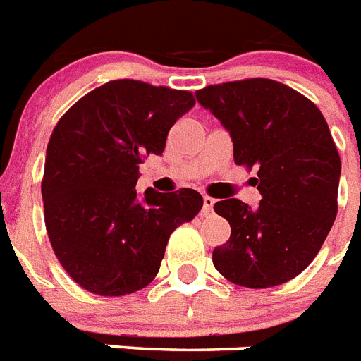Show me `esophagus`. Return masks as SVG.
I'll return each instance as SVG.
<instances>
[{"instance_id": "esophagus-1", "label": "esophagus", "mask_w": 361, "mask_h": 361, "mask_svg": "<svg viewBox=\"0 0 361 361\" xmlns=\"http://www.w3.org/2000/svg\"><path fill=\"white\" fill-rule=\"evenodd\" d=\"M214 203H216V199H212L210 195H204L203 197V214H210L212 212V209H214Z\"/></svg>"}]
</instances>
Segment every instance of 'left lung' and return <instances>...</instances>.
Returning <instances> with one entry per match:
<instances>
[{"instance_id":"obj_1","label":"left lung","mask_w":361,"mask_h":361,"mask_svg":"<svg viewBox=\"0 0 361 361\" xmlns=\"http://www.w3.org/2000/svg\"><path fill=\"white\" fill-rule=\"evenodd\" d=\"M233 140L235 164L257 167V209L240 199L214 204L231 226L212 262L247 289L281 285L304 272L337 214L341 160L321 109L304 94L267 78L199 89Z\"/></svg>"}]
</instances>
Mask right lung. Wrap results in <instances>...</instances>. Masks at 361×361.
Here are the masks:
<instances>
[{
	"label": "right lung",
	"instance_id": "1",
	"mask_svg": "<svg viewBox=\"0 0 361 361\" xmlns=\"http://www.w3.org/2000/svg\"><path fill=\"white\" fill-rule=\"evenodd\" d=\"M190 91L114 80L57 121L46 149L42 201L51 247L89 293L125 296L151 283L167 240L203 197L190 188L140 199V164L162 154L167 132L194 108Z\"/></svg>",
	"mask_w": 361,
	"mask_h": 361
}]
</instances>
